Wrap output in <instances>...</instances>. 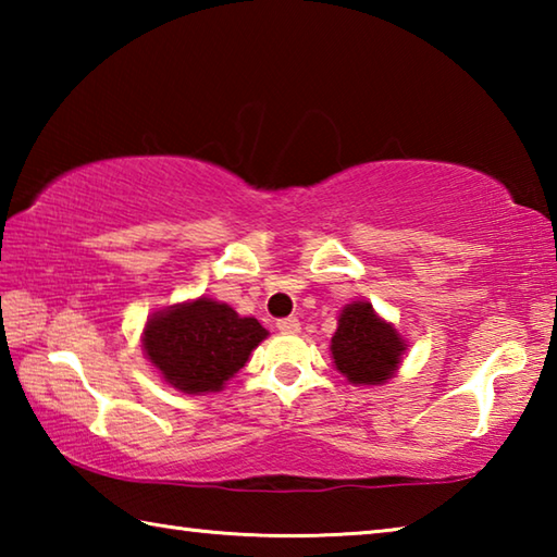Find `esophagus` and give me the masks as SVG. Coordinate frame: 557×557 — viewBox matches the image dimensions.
Here are the masks:
<instances>
[{
  "mask_svg": "<svg viewBox=\"0 0 557 557\" xmlns=\"http://www.w3.org/2000/svg\"><path fill=\"white\" fill-rule=\"evenodd\" d=\"M277 329H280L282 334H299L301 324H299V319H297V317H287V319H280V322H277Z\"/></svg>",
  "mask_w": 557,
  "mask_h": 557,
  "instance_id": "34e87169",
  "label": "esophagus"
}]
</instances>
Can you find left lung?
Returning a JSON list of instances; mask_svg holds the SVG:
<instances>
[{"label": "left lung", "instance_id": "1", "mask_svg": "<svg viewBox=\"0 0 557 557\" xmlns=\"http://www.w3.org/2000/svg\"><path fill=\"white\" fill-rule=\"evenodd\" d=\"M329 351L334 369L351 385H383L398 373L408 342L371 301L358 299L338 314Z\"/></svg>", "mask_w": 557, "mask_h": 557}]
</instances>
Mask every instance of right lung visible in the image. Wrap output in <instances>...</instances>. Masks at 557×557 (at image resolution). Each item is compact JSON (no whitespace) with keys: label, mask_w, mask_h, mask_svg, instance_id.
<instances>
[{"label":"right lung","mask_w":557,"mask_h":557,"mask_svg":"<svg viewBox=\"0 0 557 557\" xmlns=\"http://www.w3.org/2000/svg\"><path fill=\"white\" fill-rule=\"evenodd\" d=\"M265 338L268 329L256 317H240L219 299L196 297L147 317L143 354L166 385L206 395L223 391Z\"/></svg>","instance_id":"add662e5"}]
</instances>
